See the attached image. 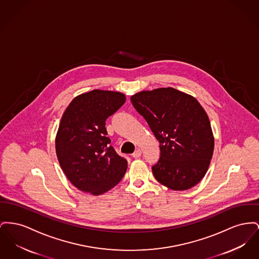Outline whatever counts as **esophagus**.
<instances>
[{
  "mask_svg": "<svg viewBox=\"0 0 259 259\" xmlns=\"http://www.w3.org/2000/svg\"><path fill=\"white\" fill-rule=\"evenodd\" d=\"M141 155H142V151H141L140 149H137L135 152H133V154H132V156H133L134 158H139Z\"/></svg>",
  "mask_w": 259,
  "mask_h": 259,
  "instance_id": "1",
  "label": "esophagus"
}]
</instances>
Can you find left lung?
<instances>
[{"label":"left lung","mask_w":259,"mask_h":259,"mask_svg":"<svg viewBox=\"0 0 259 259\" xmlns=\"http://www.w3.org/2000/svg\"><path fill=\"white\" fill-rule=\"evenodd\" d=\"M131 102L159 142L160 157L152 167L154 178L175 191L195 187L209 167L214 150L203 107L193 96L172 87L139 92Z\"/></svg>","instance_id":"left-lung-1"}]
</instances>
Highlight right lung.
<instances>
[{
	"mask_svg": "<svg viewBox=\"0 0 259 259\" xmlns=\"http://www.w3.org/2000/svg\"><path fill=\"white\" fill-rule=\"evenodd\" d=\"M125 101L120 92L93 90L75 97L64 110L56 152L62 171L78 190L100 196L121 181L127 160L109 145L106 120Z\"/></svg>",
	"mask_w": 259,
	"mask_h": 259,
	"instance_id": "obj_1",
	"label": "right lung"
}]
</instances>
